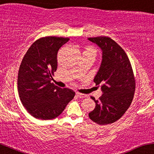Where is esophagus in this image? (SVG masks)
Segmentation results:
<instances>
[{
	"mask_svg": "<svg viewBox=\"0 0 154 154\" xmlns=\"http://www.w3.org/2000/svg\"><path fill=\"white\" fill-rule=\"evenodd\" d=\"M76 96L79 98H84L86 97V94H82V93H79V92H76Z\"/></svg>",
	"mask_w": 154,
	"mask_h": 154,
	"instance_id": "esophagus-1",
	"label": "esophagus"
}]
</instances>
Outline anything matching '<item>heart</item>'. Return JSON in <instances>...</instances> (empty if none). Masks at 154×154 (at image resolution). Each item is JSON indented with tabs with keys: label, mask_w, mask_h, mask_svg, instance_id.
Here are the masks:
<instances>
[{
	"label": "heart",
	"mask_w": 154,
	"mask_h": 154,
	"mask_svg": "<svg viewBox=\"0 0 154 154\" xmlns=\"http://www.w3.org/2000/svg\"><path fill=\"white\" fill-rule=\"evenodd\" d=\"M84 51H89V52L96 53V50L94 49L93 47H91V46H88V47L86 48V50Z\"/></svg>",
	"instance_id": "b5f03b06"
}]
</instances>
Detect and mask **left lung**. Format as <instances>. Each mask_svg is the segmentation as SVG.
Masks as SVG:
<instances>
[{
	"mask_svg": "<svg viewBox=\"0 0 154 154\" xmlns=\"http://www.w3.org/2000/svg\"><path fill=\"white\" fill-rule=\"evenodd\" d=\"M88 40L103 51L101 65L94 79L96 86H101L103 94L97 100L91 97L96 106L89 117L100 125L112 124L125 113L134 97L135 79L132 65L124 49L110 38Z\"/></svg>",
	"mask_w": 154,
	"mask_h": 154,
	"instance_id": "1",
	"label": "left lung"
}]
</instances>
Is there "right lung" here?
<instances>
[{"label": "right lung", "mask_w": 154, "mask_h": 154, "mask_svg": "<svg viewBox=\"0 0 154 154\" xmlns=\"http://www.w3.org/2000/svg\"><path fill=\"white\" fill-rule=\"evenodd\" d=\"M68 38L47 36L30 46L20 65L17 79L22 105L35 119L49 120L63 113L75 91L51 83L57 68V52Z\"/></svg>", "instance_id": "add662e5"}]
</instances>
